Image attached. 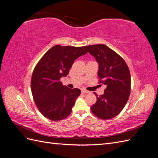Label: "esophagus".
<instances>
[{"label": "esophagus", "mask_w": 158, "mask_h": 158, "mask_svg": "<svg viewBox=\"0 0 158 158\" xmlns=\"http://www.w3.org/2000/svg\"><path fill=\"white\" fill-rule=\"evenodd\" d=\"M81 92H82V94H88V93L89 92V91H88V90H86V89H82V90H81Z\"/></svg>", "instance_id": "1"}]
</instances>
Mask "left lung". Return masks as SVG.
Segmentation results:
<instances>
[{
  "mask_svg": "<svg viewBox=\"0 0 158 158\" xmlns=\"http://www.w3.org/2000/svg\"><path fill=\"white\" fill-rule=\"evenodd\" d=\"M99 64V83L106 85L103 95L91 107L97 117L107 120L116 117L125 106L131 94V74L125 61L116 52L103 44L85 46Z\"/></svg>",
  "mask_w": 158,
  "mask_h": 158,
  "instance_id": "left-lung-1",
  "label": "left lung"
}]
</instances>
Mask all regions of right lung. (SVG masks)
<instances>
[{"label": "right lung", "mask_w": 158, "mask_h": 158, "mask_svg": "<svg viewBox=\"0 0 158 158\" xmlns=\"http://www.w3.org/2000/svg\"><path fill=\"white\" fill-rule=\"evenodd\" d=\"M84 47L57 45L46 52L33 71L31 89L33 100L41 113L51 121H60L72 112L78 88L70 89L60 81L66 76L74 60L87 52Z\"/></svg>", "instance_id": "right-lung-1"}]
</instances>
